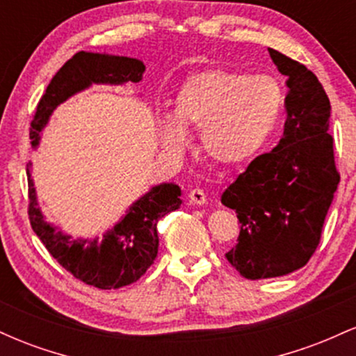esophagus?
I'll list each match as a JSON object with an SVG mask.
<instances>
[{"label": "esophagus", "mask_w": 356, "mask_h": 356, "mask_svg": "<svg viewBox=\"0 0 356 356\" xmlns=\"http://www.w3.org/2000/svg\"><path fill=\"white\" fill-rule=\"evenodd\" d=\"M187 197H189V202L195 204V206H204V204L207 202L206 194H204V191L201 189H192Z\"/></svg>", "instance_id": "34e87169"}]
</instances>
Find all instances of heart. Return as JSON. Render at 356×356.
<instances>
[{
  "label": "heart",
  "mask_w": 356,
  "mask_h": 356,
  "mask_svg": "<svg viewBox=\"0 0 356 356\" xmlns=\"http://www.w3.org/2000/svg\"><path fill=\"white\" fill-rule=\"evenodd\" d=\"M283 107L284 90L273 76L212 68L184 81L170 115L159 118V138L165 150L179 152L189 140L187 130L199 129L206 157L236 165L266 144Z\"/></svg>",
  "instance_id": "b5f03b06"
}]
</instances>
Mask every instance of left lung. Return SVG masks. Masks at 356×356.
Listing matches in <instances>:
<instances>
[{
	"instance_id": "obj_1",
	"label": "left lung",
	"mask_w": 356,
	"mask_h": 356,
	"mask_svg": "<svg viewBox=\"0 0 356 356\" xmlns=\"http://www.w3.org/2000/svg\"><path fill=\"white\" fill-rule=\"evenodd\" d=\"M288 76L284 134L222 192L220 202L241 222L227 261L248 280L289 275L316 251L340 174L330 136L328 95L305 65L268 48Z\"/></svg>"
}]
</instances>
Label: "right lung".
I'll list each match as a JSON object with an SVG mask.
<instances>
[{
    "instance_id": "add662e5",
    "label": "right lung",
    "mask_w": 356,
    "mask_h": 356,
    "mask_svg": "<svg viewBox=\"0 0 356 356\" xmlns=\"http://www.w3.org/2000/svg\"><path fill=\"white\" fill-rule=\"evenodd\" d=\"M145 65L129 56L79 51L56 72L38 102L31 120V145L40 144V134L50 120L53 110L72 95L92 83L124 85L142 80ZM28 175V216L33 231L56 261L76 280L100 289H118L140 280L154 263L159 251L157 222L165 214L181 207V187L177 184H159L129 207L127 214L104 238L72 239L47 222L36 201V191Z\"/></svg>"
}]
</instances>
